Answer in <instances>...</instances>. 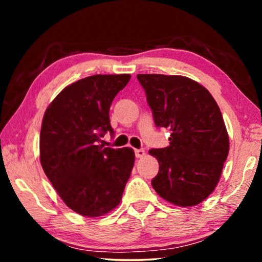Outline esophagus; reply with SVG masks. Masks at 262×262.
<instances>
[{"instance_id": "esophagus-1", "label": "esophagus", "mask_w": 262, "mask_h": 262, "mask_svg": "<svg viewBox=\"0 0 262 262\" xmlns=\"http://www.w3.org/2000/svg\"><path fill=\"white\" fill-rule=\"evenodd\" d=\"M144 155H145V151H144L143 149H136V150H135V156H136L137 158L144 157Z\"/></svg>"}]
</instances>
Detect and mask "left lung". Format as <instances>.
Segmentation results:
<instances>
[{
  "label": "left lung",
  "mask_w": 262,
  "mask_h": 262,
  "mask_svg": "<svg viewBox=\"0 0 262 262\" xmlns=\"http://www.w3.org/2000/svg\"><path fill=\"white\" fill-rule=\"evenodd\" d=\"M137 79L155 125L171 132L168 147L149 150L159 164L152 187L176 206L199 205L215 189L229 154L219 105L205 86L188 77L139 74Z\"/></svg>",
  "instance_id": "1"
}]
</instances>
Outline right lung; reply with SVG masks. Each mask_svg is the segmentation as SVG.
I'll use <instances>...</instances> for the list:
<instances>
[{
  "label": "right lung",
  "mask_w": 262,
  "mask_h": 262,
  "mask_svg": "<svg viewBox=\"0 0 262 262\" xmlns=\"http://www.w3.org/2000/svg\"><path fill=\"white\" fill-rule=\"evenodd\" d=\"M130 75H94L64 88L43 114L40 163L57 194L70 209L86 217L113 210L135 162L132 148H104L114 135L110 107Z\"/></svg>",
  "instance_id": "right-lung-1"
}]
</instances>
